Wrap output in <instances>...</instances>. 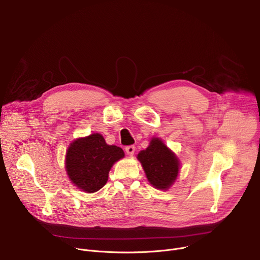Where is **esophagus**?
<instances>
[{
	"instance_id": "obj_1",
	"label": "esophagus",
	"mask_w": 260,
	"mask_h": 260,
	"mask_svg": "<svg viewBox=\"0 0 260 260\" xmlns=\"http://www.w3.org/2000/svg\"><path fill=\"white\" fill-rule=\"evenodd\" d=\"M135 146L134 145H129V146H126L125 147V152L128 154V155H133L135 153Z\"/></svg>"
}]
</instances>
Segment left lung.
<instances>
[{"label":"left lung","mask_w":260,"mask_h":260,"mask_svg":"<svg viewBox=\"0 0 260 260\" xmlns=\"http://www.w3.org/2000/svg\"><path fill=\"white\" fill-rule=\"evenodd\" d=\"M148 182L161 190H167L178 178L180 161L159 138H152L148 147L138 153Z\"/></svg>","instance_id":"1"}]
</instances>
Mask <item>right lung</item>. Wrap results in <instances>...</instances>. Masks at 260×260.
<instances>
[{
	"label": "right lung",
	"mask_w": 260,
	"mask_h": 260,
	"mask_svg": "<svg viewBox=\"0 0 260 260\" xmlns=\"http://www.w3.org/2000/svg\"><path fill=\"white\" fill-rule=\"evenodd\" d=\"M123 157L122 148L107 144L96 133L74 140L68 147L66 170L77 188L93 193L107 184L112 166Z\"/></svg>",
	"instance_id": "right-lung-1"
}]
</instances>
